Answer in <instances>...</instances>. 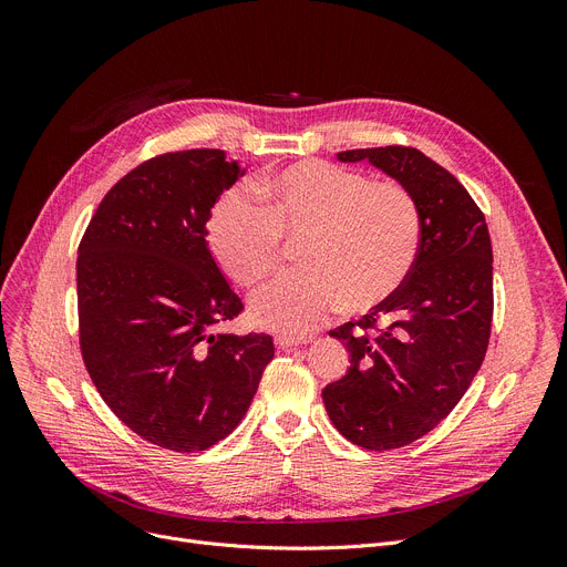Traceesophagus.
<instances>
[{"label":"esophagus","mask_w":567,"mask_h":567,"mask_svg":"<svg viewBox=\"0 0 567 567\" xmlns=\"http://www.w3.org/2000/svg\"><path fill=\"white\" fill-rule=\"evenodd\" d=\"M308 342H312V336H306V338H299V336H278L276 338V344L282 351H289L293 347H301V344H308Z\"/></svg>","instance_id":"obj_1"}]
</instances>
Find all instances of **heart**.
Masks as SVG:
<instances>
[{"mask_svg": "<svg viewBox=\"0 0 567 567\" xmlns=\"http://www.w3.org/2000/svg\"><path fill=\"white\" fill-rule=\"evenodd\" d=\"M255 193L227 190L206 220L214 259L241 287H257L282 261L285 238H303V271L252 296L266 331L303 336L344 310H370L404 285L421 250L419 204L400 184L323 161L257 178Z\"/></svg>", "mask_w": 567, "mask_h": 567, "instance_id": "1", "label": "heart"}]
</instances>
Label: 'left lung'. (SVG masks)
Wrapping results in <instances>:
<instances>
[{"mask_svg":"<svg viewBox=\"0 0 567 567\" xmlns=\"http://www.w3.org/2000/svg\"><path fill=\"white\" fill-rule=\"evenodd\" d=\"M391 176L421 212V250L404 285L359 321L329 331L347 374L321 391L342 436L393 451L434 430L478 374L492 329V241L457 178L411 146L340 152Z\"/></svg>","mask_w":567,"mask_h":567,"instance_id":"1","label":"left lung"}]
</instances>
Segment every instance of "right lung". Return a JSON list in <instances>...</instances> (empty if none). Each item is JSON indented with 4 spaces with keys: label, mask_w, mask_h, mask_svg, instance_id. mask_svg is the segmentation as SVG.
<instances>
[{
    "label": "right lung",
    "mask_w": 567,
    "mask_h": 567,
    "mask_svg": "<svg viewBox=\"0 0 567 567\" xmlns=\"http://www.w3.org/2000/svg\"><path fill=\"white\" fill-rule=\"evenodd\" d=\"M220 148L128 172L78 250L80 347L105 404L174 453L212 449L246 415L276 347L218 331L244 310L206 244L218 197L244 176Z\"/></svg>",
    "instance_id": "add662e5"
}]
</instances>
